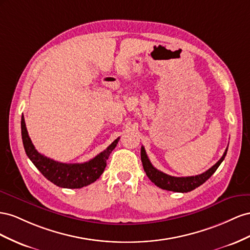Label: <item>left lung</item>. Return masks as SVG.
I'll use <instances>...</instances> for the list:
<instances>
[{"label": "left lung", "mask_w": 250, "mask_h": 250, "mask_svg": "<svg viewBox=\"0 0 250 250\" xmlns=\"http://www.w3.org/2000/svg\"><path fill=\"white\" fill-rule=\"evenodd\" d=\"M227 148L225 149L223 156L221 157V159L216 163L215 166L211 167L209 169H208L206 172L200 175L190 176V177H174V176H169L166 173H163L159 169H157L156 167H153L151 161H149L144 146H141V161H142V166H144L145 172L148 177V179L151 180L155 185H157V187L167 190H172L177 192H188L197 188L198 187H200V185L203 184L206 180L209 179L211 175L216 172L219 166L224 160L227 153Z\"/></svg>", "instance_id": "obj_1"}]
</instances>
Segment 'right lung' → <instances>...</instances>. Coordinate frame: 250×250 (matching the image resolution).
Instances as JSON below:
<instances>
[{"instance_id": "obj_1", "label": "right lung", "mask_w": 250, "mask_h": 250, "mask_svg": "<svg viewBox=\"0 0 250 250\" xmlns=\"http://www.w3.org/2000/svg\"><path fill=\"white\" fill-rule=\"evenodd\" d=\"M22 139L25 152L33 165L49 181L63 188H82L93 183L102 176L111 152L117 146L119 137L114 140L104 152L83 163H62L50 159L35 149L28 135L24 116L21 121Z\"/></svg>"}]
</instances>
